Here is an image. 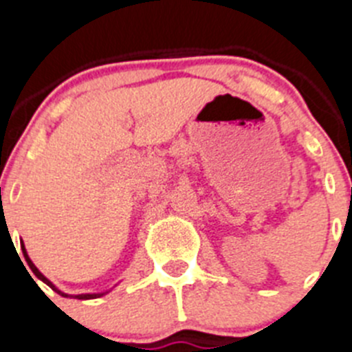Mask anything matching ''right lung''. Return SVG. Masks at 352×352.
<instances>
[{"label":"right lung","mask_w":352,"mask_h":352,"mask_svg":"<svg viewBox=\"0 0 352 352\" xmlns=\"http://www.w3.org/2000/svg\"><path fill=\"white\" fill-rule=\"evenodd\" d=\"M21 247H23L24 257H26V263H28V266H30V268H31V272L35 273V276H36V278H40V280H42L43 284H47L49 287H51L52 291H56V292H58V294H61V296H65V298H77V300H91V298H100V296H102V294H77V296H70V294H65V292H61L60 289H56L54 285H52L51 282H49L47 278H45V276H43L42 273L38 272V268H36L35 264L31 263V259H30V257H28V254H26V248H24V245H21ZM23 264H24V263H23ZM28 273H30V272H28Z\"/></svg>","instance_id":"add662e5"}]
</instances>
